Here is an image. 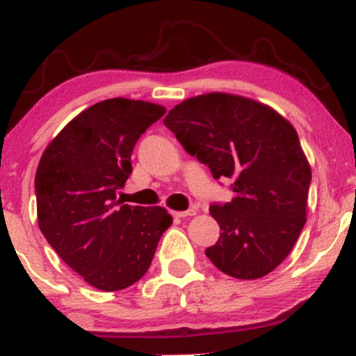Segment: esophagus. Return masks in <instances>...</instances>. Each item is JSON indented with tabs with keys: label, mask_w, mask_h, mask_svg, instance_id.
Listing matches in <instances>:
<instances>
[{
	"label": "esophagus",
	"mask_w": 356,
	"mask_h": 356,
	"mask_svg": "<svg viewBox=\"0 0 356 356\" xmlns=\"http://www.w3.org/2000/svg\"><path fill=\"white\" fill-rule=\"evenodd\" d=\"M196 211L195 209H188V211H177L173 212L175 218H189V216H195Z\"/></svg>",
	"instance_id": "obj_1"
}]
</instances>
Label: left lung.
Wrapping results in <instances>:
<instances>
[{
  "label": "left lung",
  "mask_w": 356,
  "mask_h": 356,
  "mask_svg": "<svg viewBox=\"0 0 356 356\" xmlns=\"http://www.w3.org/2000/svg\"><path fill=\"white\" fill-rule=\"evenodd\" d=\"M163 124L214 179H230L232 200L209 207L222 232L206 257L238 280L273 271L306 224L312 175L294 127L268 106L225 93L183 101Z\"/></svg>",
  "instance_id": "obj_1"
}]
</instances>
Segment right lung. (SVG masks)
Wrapping results in <instances>:
<instances>
[{"instance_id": "add662e5", "label": "right lung", "mask_w": 356, "mask_h": 356, "mask_svg": "<svg viewBox=\"0 0 356 356\" xmlns=\"http://www.w3.org/2000/svg\"><path fill=\"white\" fill-rule=\"evenodd\" d=\"M165 114L113 98L83 111L50 142L35 173L39 227L49 245L95 288L119 291L147 273L173 219L165 207L121 204L137 140Z\"/></svg>"}]
</instances>
